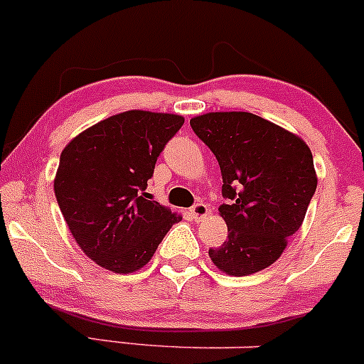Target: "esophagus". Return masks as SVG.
Masks as SVG:
<instances>
[{
  "label": "esophagus",
  "instance_id": "1",
  "mask_svg": "<svg viewBox=\"0 0 364 364\" xmlns=\"http://www.w3.org/2000/svg\"><path fill=\"white\" fill-rule=\"evenodd\" d=\"M189 212H191V215H193L194 220H201V218H205L206 215L210 213V206L205 205V203H196V205H194Z\"/></svg>",
  "mask_w": 364,
  "mask_h": 364
}]
</instances>
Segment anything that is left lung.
Returning <instances> with one entry per match:
<instances>
[{
	"label": "left lung",
	"mask_w": 364,
	"mask_h": 364,
	"mask_svg": "<svg viewBox=\"0 0 364 364\" xmlns=\"http://www.w3.org/2000/svg\"><path fill=\"white\" fill-rule=\"evenodd\" d=\"M191 128L222 171L218 212L228 240L208 255L220 271L248 276L269 267L302 225L316 193L312 152L300 136L252 112H208Z\"/></svg>",
	"instance_id": "8db88e82"
}]
</instances>
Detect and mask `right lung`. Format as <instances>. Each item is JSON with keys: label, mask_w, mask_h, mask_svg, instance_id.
I'll list each match as a JSON object with an SVG mask.
<instances>
[{"label": "right lung", "mask_w": 364, "mask_h": 364, "mask_svg": "<svg viewBox=\"0 0 364 364\" xmlns=\"http://www.w3.org/2000/svg\"><path fill=\"white\" fill-rule=\"evenodd\" d=\"M182 124L178 114L127 111L90 127L62 151L57 203L76 243L100 267L139 271L182 220L146 193L159 154Z\"/></svg>", "instance_id": "1"}]
</instances>
